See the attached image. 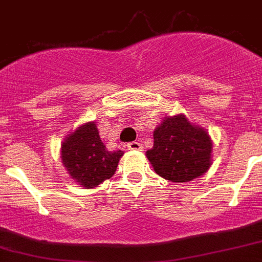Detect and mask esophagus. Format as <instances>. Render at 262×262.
Returning a JSON list of instances; mask_svg holds the SVG:
<instances>
[{
    "mask_svg": "<svg viewBox=\"0 0 262 262\" xmlns=\"http://www.w3.org/2000/svg\"><path fill=\"white\" fill-rule=\"evenodd\" d=\"M127 148L131 150H141L143 149V144L140 141H131V143L127 144Z\"/></svg>",
    "mask_w": 262,
    "mask_h": 262,
    "instance_id": "1",
    "label": "esophagus"
}]
</instances>
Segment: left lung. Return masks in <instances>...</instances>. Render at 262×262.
<instances>
[{
  "instance_id": "1",
  "label": "left lung",
  "mask_w": 262,
  "mask_h": 262,
  "mask_svg": "<svg viewBox=\"0 0 262 262\" xmlns=\"http://www.w3.org/2000/svg\"><path fill=\"white\" fill-rule=\"evenodd\" d=\"M155 144L147 157L160 177L171 182L199 178L210 166L212 140L206 131L183 114L167 117L155 129Z\"/></svg>"
}]
</instances>
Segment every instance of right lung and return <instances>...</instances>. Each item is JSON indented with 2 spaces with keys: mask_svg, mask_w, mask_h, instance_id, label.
I'll list each match as a JSON object with an SVG mask.
<instances>
[{
  "mask_svg": "<svg viewBox=\"0 0 262 262\" xmlns=\"http://www.w3.org/2000/svg\"><path fill=\"white\" fill-rule=\"evenodd\" d=\"M61 155L71 178L85 188H93L114 175L123 152H109L100 139L95 122H90L67 136Z\"/></svg>",
  "mask_w": 262,
  "mask_h": 262,
  "instance_id": "add662e5",
  "label": "right lung"
}]
</instances>
